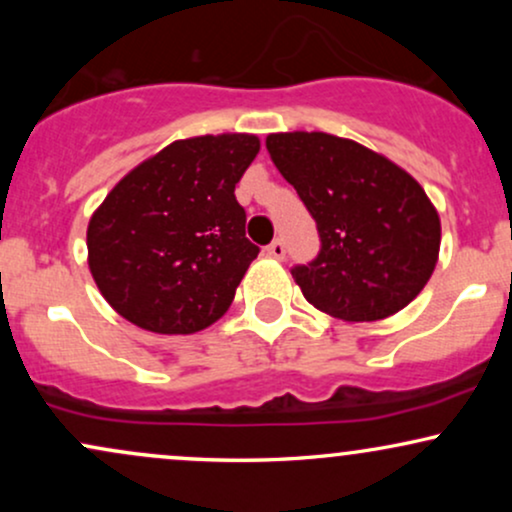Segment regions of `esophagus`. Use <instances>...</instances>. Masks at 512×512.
Instances as JSON below:
<instances>
[{"label":"esophagus","instance_id":"obj_1","mask_svg":"<svg viewBox=\"0 0 512 512\" xmlns=\"http://www.w3.org/2000/svg\"><path fill=\"white\" fill-rule=\"evenodd\" d=\"M267 252L269 257H274V260H284V255H286V245H284V240L281 238H276V240H272V243L267 245Z\"/></svg>","mask_w":512,"mask_h":512}]
</instances>
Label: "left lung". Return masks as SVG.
<instances>
[{
  "mask_svg": "<svg viewBox=\"0 0 512 512\" xmlns=\"http://www.w3.org/2000/svg\"><path fill=\"white\" fill-rule=\"evenodd\" d=\"M267 151L320 236L313 260L291 269L305 301L342 320L373 322L419 296L440 250L438 211L419 182L325 132L269 134Z\"/></svg>",
  "mask_w": 512,
  "mask_h": 512,
  "instance_id": "left-lung-1",
  "label": "left lung"
}]
</instances>
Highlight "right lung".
Masks as SVG:
<instances>
[{"label":"right lung","instance_id":"obj_1","mask_svg":"<svg viewBox=\"0 0 512 512\" xmlns=\"http://www.w3.org/2000/svg\"><path fill=\"white\" fill-rule=\"evenodd\" d=\"M257 151L252 134L182 139L105 197L88 223V267L125 320L190 334L226 313L260 252L236 199Z\"/></svg>","mask_w":512,"mask_h":512}]
</instances>
